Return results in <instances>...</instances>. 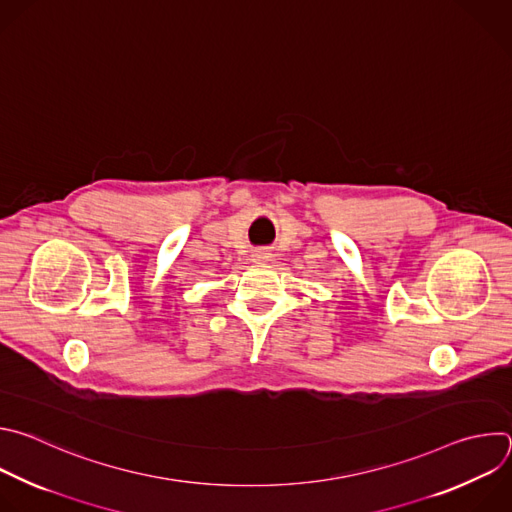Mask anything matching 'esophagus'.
<instances>
[{"label": "esophagus", "instance_id": "34e87169", "mask_svg": "<svg viewBox=\"0 0 512 512\" xmlns=\"http://www.w3.org/2000/svg\"><path fill=\"white\" fill-rule=\"evenodd\" d=\"M268 258H270V254H268L266 250H256V252L252 254V260L258 262V264H260V262H266Z\"/></svg>", "mask_w": 512, "mask_h": 512}]
</instances>
